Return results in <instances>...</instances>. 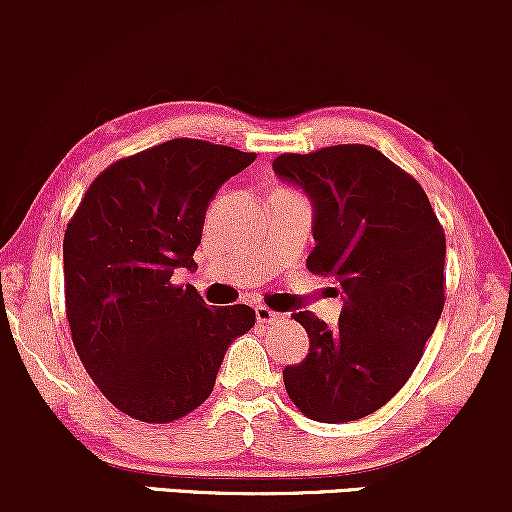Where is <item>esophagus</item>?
<instances>
[{"label": "esophagus", "mask_w": 512, "mask_h": 512, "mask_svg": "<svg viewBox=\"0 0 512 512\" xmlns=\"http://www.w3.org/2000/svg\"><path fill=\"white\" fill-rule=\"evenodd\" d=\"M255 317H257V322H260V325H264V327L279 325V322H284V315L274 313V310L264 308V305H257V308H255Z\"/></svg>", "instance_id": "esophagus-1"}]
</instances>
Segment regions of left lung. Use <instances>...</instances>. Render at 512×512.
Segmentation results:
<instances>
[{"label": "left lung", "instance_id": "left-lung-1", "mask_svg": "<svg viewBox=\"0 0 512 512\" xmlns=\"http://www.w3.org/2000/svg\"><path fill=\"white\" fill-rule=\"evenodd\" d=\"M274 175L313 204L308 269L342 293L339 325L293 313L310 354L284 368L308 419L346 424L378 411L414 373L443 313L445 233L426 192L366 144L276 156Z\"/></svg>", "mask_w": 512, "mask_h": 512}]
</instances>
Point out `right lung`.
Returning <instances> with one entry per match:
<instances>
[{
  "label": "right lung",
  "instance_id": "add662e5",
  "mask_svg": "<svg viewBox=\"0 0 512 512\" xmlns=\"http://www.w3.org/2000/svg\"><path fill=\"white\" fill-rule=\"evenodd\" d=\"M255 154L170 139L105 168L64 231V298L86 373L117 409L168 424L211 395L226 349L255 325L250 305L204 303L195 250L216 190Z\"/></svg>",
  "mask_w": 512,
  "mask_h": 512
}]
</instances>
